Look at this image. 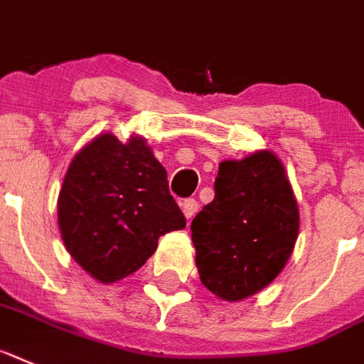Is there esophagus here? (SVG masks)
<instances>
[{"mask_svg": "<svg viewBox=\"0 0 364 364\" xmlns=\"http://www.w3.org/2000/svg\"><path fill=\"white\" fill-rule=\"evenodd\" d=\"M182 210H184L186 218L191 219L195 214H197V210H199V203H197L195 199H186L184 203H182Z\"/></svg>", "mask_w": 364, "mask_h": 364, "instance_id": "esophagus-1", "label": "esophagus"}]
</instances>
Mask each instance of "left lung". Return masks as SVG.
I'll list each match as a JSON object with an SVG mask.
<instances>
[{
  "instance_id": "left-lung-1",
  "label": "left lung",
  "mask_w": 364,
  "mask_h": 364,
  "mask_svg": "<svg viewBox=\"0 0 364 364\" xmlns=\"http://www.w3.org/2000/svg\"><path fill=\"white\" fill-rule=\"evenodd\" d=\"M214 200L191 221L200 281L227 301L268 287L294 251L299 212L283 164L268 150L221 161Z\"/></svg>"
}]
</instances>
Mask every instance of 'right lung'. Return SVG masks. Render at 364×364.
Returning <instances> with one entry per match:
<instances>
[{"instance_id": "add662e5", "label": "right lung", "mask_w": 364, "mask_h": 364, "mask_svg": "<svg viewBox=\"0 0 364 364\" xmlns=\"http://www.w3.org/2000/svg\"><path fill=\"white\" fill-rule=\"evenodd\" d=\"M59 229L72 258L100 283L137 272L158 238L186 227L167 173L141 137L104 134L72 160L59 193Z\"/></svg>"}]
</instances>
